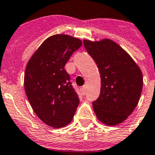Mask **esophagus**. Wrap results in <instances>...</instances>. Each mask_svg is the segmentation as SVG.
Listing matches in <instances>:
<instances>
[{"label": "esophagus", "instance_id": "obj_1", "mask_svg": "<svg viewBox=\"0 0 155 155\" xmlns=\"http://www.w3.org/2000/svg\"><path fill=\"white\" fill-rule=\"evenodd\" d=\"M80 91H81V93L83 95H85V94H86V87L85 86L82 87L81 88H80Z\"/></svg>", "mask_w": 155, "mask_h": 155}]
</instances>
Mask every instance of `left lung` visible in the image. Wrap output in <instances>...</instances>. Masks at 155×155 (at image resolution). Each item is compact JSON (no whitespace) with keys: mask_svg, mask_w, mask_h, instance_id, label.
<instances>
[{"mask_svg":"<svg viewBox=\"0 0 155 155\" xmlns=\"http://www.w3.org/2000/svg\"><path fill=\"white\" fill-rule=\"evenodd\" d=\"M83 44L101 74L100 95L92 103L95 114L104 124H119L131 115L139 102L142 72L130 55L112 40H84Z\"/></svg>","mask_w":155,"mask_h":155,"instance_id":"1","label":"left lung"}]
</instances>
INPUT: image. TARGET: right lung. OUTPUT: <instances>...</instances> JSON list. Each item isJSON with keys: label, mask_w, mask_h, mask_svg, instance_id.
<instances>
[{"label": "right lung", "mask_w": 155, "mask_h": 155, "mask_svg": "<svg viewBox=\"0 0 155 155\" xmlns=\"http://www.w3.org/2000/svg\"><path fill=\"white\" fill-rule=\"evenodd\" d=\"M81 46L77 38L54 35L44 41L26 65L25 94L34 112L48 126H67L79 105V96L64 65Z\"/></svg>", "instance_id": "1"}]
</instances>
